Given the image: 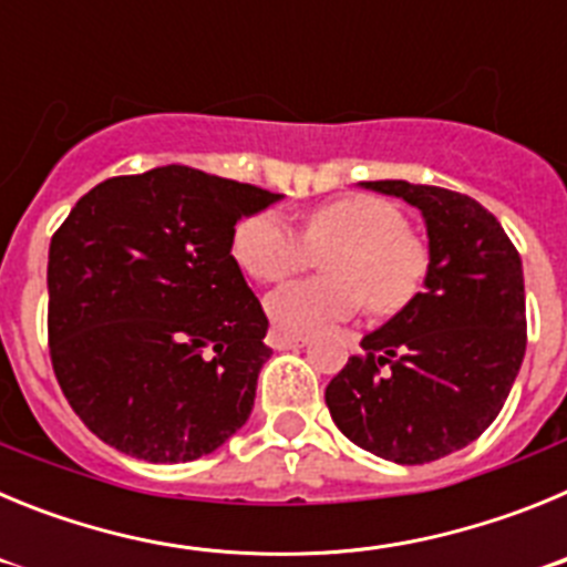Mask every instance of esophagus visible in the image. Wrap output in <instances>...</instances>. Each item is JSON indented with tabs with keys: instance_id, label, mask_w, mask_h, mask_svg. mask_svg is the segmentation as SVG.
I'll return each mask as SVG.
<instances>
[{
	"instance_id": "obj_1",
	"label": "esophagus",
	"mask_w": 567,
	"mask_h": 567,
	"mask_svg": "<svg viewBox=\"0 0 567 567\" xmlns=\"http://www.w3.org/2000/svg\"><path fill=\"white\" fill-rule=\"evenodd\" d=\"M269 346H272V349H278V352H287V349H300V346H307V338L272 329V332H269Z\"/></svg>"
}]
</instances>
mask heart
Returning <instances> with one entry per match:
<instances>
[{
  "label": "heart",
  "instance_id": "1",
  "mask_svg": "<svg viewBox=\"0 0 567 567\" xmlns=\"http://www.w3.org/2000/svg\"><path fill=\"white\" fill-rule=\"evenodd\" d=\"M320 256L327 275L292 280L267 295V315L280 332L312 334L352 318L363 298L372 312L392 315L417 295L429 252L405 233L403 215L374 195L320 204L303 221V238L278 213H255L235 227L233 255L255 280L289 278Z\"/></svg>",
  "mask_w": 567,
  "mask_h": 567
}]
</instances>
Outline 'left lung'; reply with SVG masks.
<instances>
[{
    "label": "left lung",
    "instance_id": "left-lung-1",
    "mask_svg": "<svg viewBox=\"0 0 567 567\" xmlns=\"http://www.w3.org/2000/svg\"><path fill=\"white\" fill-rule=\"evenodd\" d=\"M420 209L423 292L360 340L327 385L334 425L400 465L460 452L494 423L525 358L523 260L483 204L443 187L360 182Z\"/></svg>",
    "mask_w": 567,
    "mask_h": 567
}]
</instances>
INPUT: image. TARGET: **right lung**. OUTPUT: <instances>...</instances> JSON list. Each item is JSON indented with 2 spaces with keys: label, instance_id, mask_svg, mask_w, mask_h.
<instances>
[{
  "label": "right lung",
  "instance_id": "right-lung-1",
  "mask_svg": "<svg viewBox=\"0 0 567 567\" xmlns=\"http://www.w3.org/2000/svg\"><path fill=\"white\" fill-rule=\"evenodd\" d=\"M280 198L167 164L107 178L70 209L50 240V360L99 440L189 463L247 423L272 349L233 233Z\"/></svg>",
  "mask_w": 567,
  "mask_h": 567
}]
</instances>
